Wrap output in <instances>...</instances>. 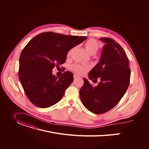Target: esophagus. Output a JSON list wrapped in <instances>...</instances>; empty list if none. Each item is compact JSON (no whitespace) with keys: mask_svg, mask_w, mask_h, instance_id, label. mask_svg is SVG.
<instances>
[{"mask_svg":"<svg viewBox=\"0 0 149 149\" xmlns=\"http://www.w3.org/2000/svg\"><path fill=\"white\" fill-rule=\"evenodd\" d=\"M79 77H80L79 75H77L76 74L74 75V79H77V78H79Z\"/></svg>","mask_w":149,"mask_h":149,"instance_id":"obj_1","label":"esophagus"}]
</instances>
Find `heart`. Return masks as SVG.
Returning <instances> with one entry per match:
<instances>
[{
	"mask_svg": "<svg viewBox=\"0 0 149 149\" xmlns=\"http://www.w3.org/2000/svg\"><path fill=\"white\" fill-rule=\"evenodd\" d=\"M84 48L88 52V54H89L91 56L94 55L96 54V52L98 51L100 48V44L99 43L93 38L89 39L84 43ZM74 50V48H72L70 49L66 55V57L69 58L70 55H71L72 51ZM70 70L74 72L76 74L78 75H84L86 73L88 70L91 69L90 66L86 65H80V64H73L70 65L69 67Z\"/></svg>",
	"mask_w": 149,
	"mask_h": 149,
	"instance_id": "heart-1",
	"label": "heart"
}]
</instances>
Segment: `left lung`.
I'll use <instances>...</instances> for the list:
<instances>
[{
	"label": "left lung",
	"instance_id": "left-lung-1",
	"mask_svg": "<svg viewBox=\"0 0 149 149\" xmlns=\"http://www.w3.org/2000/svg\"><path fill=\"white\" fill-rule=\"evenodd\" d=\"M105 43L98 63L89 73L90 80L100 82L92 86L83 79L80 91L81 102L91 112L102 114L114 107L126 93L130 83V69L128 58L122 47L110 38L102 37Z\"/></svg>",
	"mask_w": 149,
	"mask_h": 149
}]
</instances>
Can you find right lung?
<instances>
[{"label":"right lung","instance_id":"obj_1","mask_svg":"<svg viewBox=\"0 0 149 149\" xmlns=\"http://www.w3.org/2000/svg\"><path fill=\"white\" fill-rule=\"evenodd\" d=\"M87 38L52 32L34 37L22 50L19 58V78L30 101L40 108L51 107L62 98L74 80L66 71L60 77L52 75V69L63 64L68 52Z\"/></svg>","mask_w":149,"mask_h":149}]
</instances>
